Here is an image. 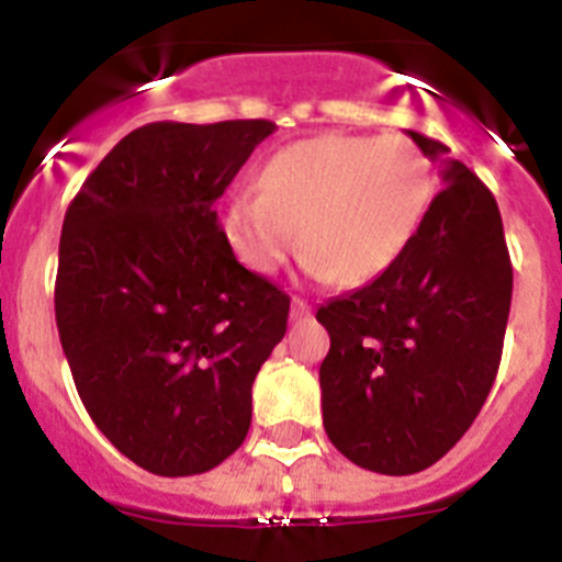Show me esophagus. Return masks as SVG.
Segmentation results:
<instances>
[{"label":"esophagus","mask_w":562,"mask_h":562,"mask_svg":"<svg viewBox=\"0 0 562 562\" xmlns=\"http://www.w3.org/2000/svg\"><path fill=\"white\" fill-rule=\"evenodd\" d=\"M310 315H312V306L306 304L304 297H292V312H290L292 321H295V324H301V321H306Z\"/></svg>","instance_id":"34e87169"}]
</instances>
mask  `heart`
<instances>
[{
  "label": "heart",
  "mask_w": 562,
  "mask_h": 562,
  "mask_svg": "<svg viewBox=\"0 0 562 562\" xmlns=\"http://www.w3.org/2000/svg\"><path fill=\"white\" fill-rule=\"evenodd\" d=\"M430 196V160L408 137L317 134L272 154L225 227L250 270L276 272L301 245L312 272L360 286L408 250Z\"/></svg>",
  "instance_id": "obj_1"
}]
</instances>
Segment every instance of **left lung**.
I'll list each match as a JSON object with an SVG mask.
<instances>
[{
    "label": "left lung",
    "mask_w": 562,
    "mask_h": 562,
    "mask_svg": "<svg viewBox=\"0 0 562 562\" xmlns=\"http://www.w3.org/2000/svg\"><path fill=\"white\" fill-rule=\"evenodd\" d=\"M445 162L408 250L371 284L317 310L324 428L357 467L411 475L467 434L498 374L513 261L498 202L445 143L408 132Z\"/></svg>",
    "instance_id": "8db88e82"
}]
</instances>
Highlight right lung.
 I'll list each match as a JSON object with an SVG mask.
<instances>
[{
    "instance_id": "add662e5",
    "label": "right lung",
    "mask_w": 562,
    "mask_h": 562,
    "mask_svg": "<svg viewBox=\"0 0 562 562\" xmlns=\"http://www.w3.org/2000/svg\"><path fill=\"white\" fill-rule=\"evenodd\" d=\"M270 121L148 123L69 202L56 324L83 408L154 475H196L250 430L290 295L233 256L216 200Z\"/></svg>"
}]
</instances>
